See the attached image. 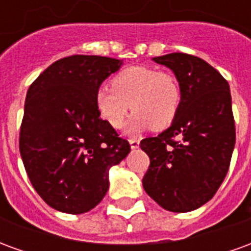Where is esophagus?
Wrapping results in <instances>:
<instances>
[{"label":"esophagus","mask_w":251,"mask_h":251,"mask_svg":"<svg viewBox=\"0 0 251 251\" xmlns=\"http://www.w3.org/2000/svg\"><path fill=\"white\" fill-rule=\"evenodd\" d=\"M129 144H130L131 149H137L140 147V141L138 140H129Z\"/></svg>","instance_id":"obj_1"}]
</instances>
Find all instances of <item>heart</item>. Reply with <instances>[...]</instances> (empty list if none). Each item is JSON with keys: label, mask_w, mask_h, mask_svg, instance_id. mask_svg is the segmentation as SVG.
Here are the masks:
<instances>
[{"label": "heart", "mask_w": 251, "mask_h": 251, "mask_svg": "<svg viewBox=\"0 0 251 251\" xmlns=\"http://www.w3.org/2000/svg\"><path fill=\"white\" fill-rule=\"evenodd\" d=\"M181 98L180 83L172 72L134 66L117 74L113 87L99 88L95 104L102 120L118 129L131 103L136 111L126 126V133L136 134L151 126L154 130L168 127L179 113Z\"/></svg>", "instance_id": "b5f03b06"}]
</instances>
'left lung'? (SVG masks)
I'll use <instances>...</instances> for the list:
<instances>
[{
    "instance_id": "obj_1",
    "label": "left lung",
    "mask_w": 251,
    "mask_h": 251,
    "mask_svg": "<svg viewBox=\"0 0 251 251\" xmlns=\"http://www.w3.org/2000/svg\"><path fill=\"white\" fill-rule=\"evenodd\" d=\"M152 60L172 70L183 98L168 129L140 144L151 158L142 185L164 210L188 212L212 199L230 167L235 145L230 87L200 57L175 52Z\"/></svg>"
}]
</instances>
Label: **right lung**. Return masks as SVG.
<instances>
[{
    "instance_id": "add662e5",
    "label": "right lung",
    "mask_w": 251,
    "mask_h": 251,
    "mask_svg": "<svg viewBox=\"0 0 251 251\" xmlns=\"http://www.w3.org/2000/svg\"><path fill=\"white\" fill-rule=\"evenodd\" d=\"M122 60L64 57L43 71L26 93L20 153L41 199L66 214H84L103 199L109 171L130 145L100 120L95 94Z\"/></svg>"
}]
</instances>
